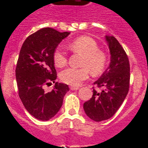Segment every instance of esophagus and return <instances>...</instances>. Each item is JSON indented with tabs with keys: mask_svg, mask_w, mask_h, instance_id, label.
I'll return each instance as SVG.
<instances>
[{
	"mask_svg": "<svg viewBox=\"0 0 148 148\" xmlns=\"http://www.w3.org/2000/svg\"><path fill=\"white\" fill-rule=\"evenodd\" d=\"M70 89H71V90H78L79 87H75V86H71V87H70Z\"/></svg>",
	"mask_w": 148,
	"mask_h": 148,
	"instance_id": "obj_1",
	"label": "esophagus"
}]
</instances>
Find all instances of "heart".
I'll use <instances>...</instances> for the list:
<instances>
[{"mask_svg": "<svg viewBox=\"0 0 148 148\" xmlns=\"http://www.w3.org/2000/svg\"><path fill=\"white\" fill-rule=\"evenodd\" d=\"M68 47L75 53L82 54L80 68L67 67L60 72V78L64 83L77 86L88 78L89 69L94 74L101 73L106 64V54L98 49L97 42L88 36L77 38L68 45ZM53 62L58 67H64L67 64V57L60 48L53 52Z\"/></svg>", "mask_w": 148, "mask_h": 148, "instance_id": "b5f03b06", "label": "heart"}]
</instances>
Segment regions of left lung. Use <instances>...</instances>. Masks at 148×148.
Returning a JSON list of instances; mask_svg holds the SVG:
<instances>
[{"instance_id":"left-lung-1","label":"left lung","mask_w":148,"mask_h":148,"mask_svg":"<svg viewBox=\"0 0 148 148\" xmlns=\"http://www.w3.org/2000/svg\"><path fill=\"white\" fill-rule=\"evenodd\" d=\"M105 39L110 50V64L94 83L103 90L93 89L92 97L84 103L86 114L97 122L109 119L117 112L128 93L130 84V64L126 52L114 36L106 35Z\"/></svg>"}]
</instances>
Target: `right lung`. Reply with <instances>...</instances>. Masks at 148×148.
<instances>
[{"label":"right lung","mask_w":148,"mask_h":148,"mask_svg":"<svg viewBox=\"0 0 148 148\" xmlns=\"http://www.w3.org/2000/svg\"><path fill=\"white\" fill-rule=\"evenodd\" d=\"M69 34L45 27L29 36L20 51L15 71L18 95L26 110L40 121H48L57 114L69 90L67 84L55 82L53 58L58 45ZM51 82L56 83L54 89L45 92L43 86Z\"/></svg>","instance_id":"1"}]
</instances>
